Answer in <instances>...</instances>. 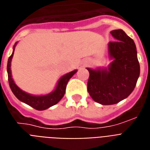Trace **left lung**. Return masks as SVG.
Here are the masks:
<instances>
[{
  "label": "left lung",
  "mask_w": 150,
  "mask_h": 150,
  "mask_svg": "<svg viewBox=\"0 0 150 150\" xmlns=\"http://www.w3.org/2000/svg\"><path fill=\"white\" fill-rule=\"evenodd\" d=\"M115 41L109 43V52L114 61L108 69L89 72L87 88L91 98L107 105L118 103L133 92L140 75L136 45L121 29L110 32Z\"/></svg>",
  "instance_id": "obj_1"
}]
</instances>
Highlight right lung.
Returning a JSON list of instances; mask_svg holds the SVG:
<instances>
[{
  "label": "right lung",
  "mask_w": 150,
  "mask_h": 150,
  "mask_svg": "<svg viewBox=\"0 0 150 150\" xmlns=\"http://www.w3.org/2000/svg\"><path fill=\"white\" fill-rule=\"evenodd\" d=\"M13 52L14 51L8 60L7 72L8 84L10 86L11 90L13 93V94L16 96V98L19 99L21 101L29 105V106L33 107V109L37 110H45L48 108H50V107L52 106V105H54L57 103H58L61 99L64 97L68 81H69V79L74 76V74H76V70L70 72V73L65 74L62 76V78L59 80L58 84H57L55 90L50 94L45 95V96H33V95L26 93L25 92L20 89L16 86V84L14 83L13 80L12 78L10 66L11 60L13 58Z\"/></svg>",
  "instance_id": "add662e5"
}]
</instances>
